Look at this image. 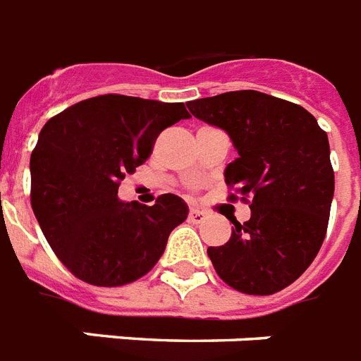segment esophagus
<instances>
[{
	"label": "esophagus",
	"mask_w": 361,
	"mask_h": 361,
	"mask_svg": "<svg viewBox=\"0 0 361 361\" xmlns=\"http://www.w3.org/2000/svg\"><path fill=\"white\" fill-rule=\"evenodd\" d=\"M204 218H207V214H204L203 210H199V209H190V212H188V220L192 221V224H201V221H204Z\"/></svg>",
	"instance_id": "34e87169"
}]
</instances>
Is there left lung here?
<instances>
[{"label":"left lung","mask_w":361,"mask_h":361,"mask_svg":"<svg viewBox=\"0 0 361 361\" xmlns=\"http://www.w3.org/2000/svg\"><path fill=\"white\" fill-rule=\"evenodd\" d=\"M194 117L229 134L238 158L227 166L229 201L250 204L231 220L227 244L209 247L216 274L238 293L268 296L307 270L328 229L334 167L328 135L298 104L259 91L186 104Z\"/></svg>","instance_id":"obj_1"}]
</instances>
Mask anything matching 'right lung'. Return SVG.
Here are the masks:
<instances>
[{
	"label": "right lung",
	"instance_id": "add662e5",
	"mask_svg": "<svg viewBox=\"0 0 361 361\" xmlns=\"http://www.w3.org/2000/svg\"><path fill=\"white\" fill-rule=\"evenodd\" d=\"M183 102L100 94L51 117L31 152V207L46 240L71 274L97 287L145 276L188 216L164 194L152 207L121 203V180L151 157L167 126L188 119Z\"/></svg>",
	"mask_w": 361,
	"mask_h": 361
}]
</instances>
